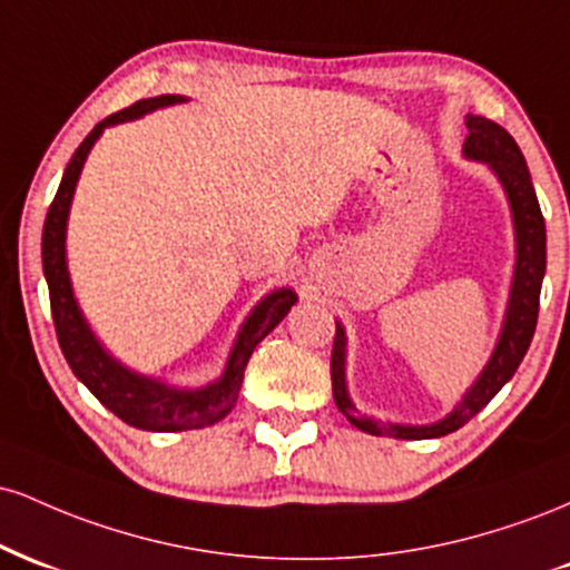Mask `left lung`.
<instances>
[{"label": "left lung", "instance_id": "obj_1", "mask_svg": "<svg viewBox=\"0 0 570 570\" xmlns=\"http://www.w3.org/2000/svg\"><path fill=\"white\" fill-rule=\"evenodd\" d=\"M466 128L469 136L463 141V155L469 160L488 163L493 168L503 193H507L509 206H512L514 219L517 263L499 345H495L482 375L476 377L472 389L463 394L448 417L431 423V426H402V423L372 421L367 415H358V410L353 407L348 389H345V332L335 322L337 330L335 345H332V394H335L337 410L348 417L353 426L367 431V434L394 436V440H434V436H444L450 431L466 426L476 412L499 394L503 383L514 375L533 340L535 318H539L541 278H544L547 271V227L544 217H541L539 198H535L531 171H528L525 158H522L517 141L499 122L488 120V117L469 115Z\"/></svg>", "mask_w": 570, "mask_h": 570}]
</instances>
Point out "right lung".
<instances>
[{"mask_svg":"<svg viewBox=\"0 0 570 570\" xmlns=\"http://www.w3.org/2000/svg\"><path fill=\"white\" fill-rule=\"evenodd\" d=\"M185 96H158L141 98L134 107L120 109V112L104 117L98 126L85 136L77 153L71 155L67 171H63L61 185L53 203L48 208L42 230V267L50 289V311H53V324L58 345L67 356L71 372L88 385V391L107 410H112L120 421L128 426L144 431H187L214 426L233 410L238 399L240 383H244L246 362L252 358L254 348L263 343L271 330H276L278 322L289 313V307L297 303V294L292 289H276L252 311L246 324L240 326L238 340H235L227 367L222 372L217 383L203 385V389H171V385L153 381V377L139 375L122 367L117 358L109 356L101 348L88 322L82 318L80 305H77L75 292L67 271V219L71 195H75L77 179H80L82 163L88 158L104 128L117 126V122L136 120V117L155 112V109L181 104Z\"/></svg>","mask_w":570,"mask_h":570,"instance_id":"add662e5","label":"right lung"}]
</instances>
